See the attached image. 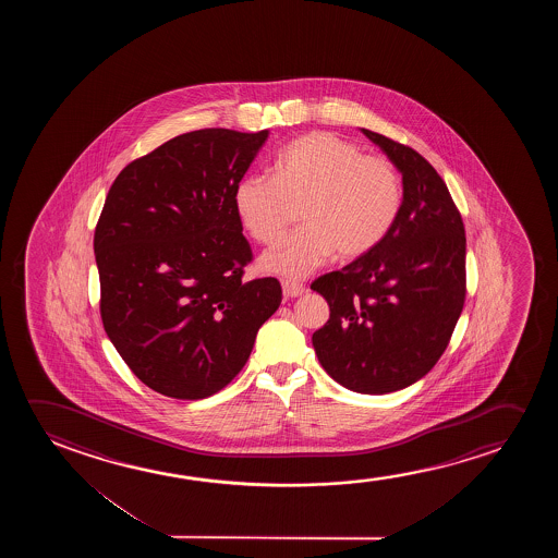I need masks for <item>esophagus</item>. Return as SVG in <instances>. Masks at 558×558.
<instances>
[{"instance_id": "34e87169", "label": "esophagus", "mask_w": 558, "mask_h": 558, "mask_svg": "<svg viewBox=\"0 0 558 558\" xmlns=\"http://www.w3.org/2000/svg\"><path fill=\"white\" fill-rule=\"evenodd\" d=\"M283 298H299L305 293V286L295 282V280H282Z\"/></svg>"}]
</instances>
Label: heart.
Instances as JSON below:
<instances>
[{"label": "heart", "instance_id": "heart-1", "mask_svg": "<svg viewBox=\"0 0 558 558\" xmlns=\"http://www.w3.org/2000/svg\"><path fill=\"white\" fill-rule=\"evenodd\" d=\"M275 177L245 175L234 186V211L259 244H275L301 207L305 222L260 257V267L301 278L337 253L356 259L375 250L395 227L404 189L397 166L364 154L333 133H306L283 146Z\"/></svg>", "mask_w": 558, "mask_h": 558}]
</instances>
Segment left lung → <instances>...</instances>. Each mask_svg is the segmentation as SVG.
Here are the masks:
<instances>
[{"label": "left lung", "mask_w": 558, "mask_h": 558, "mask_svg": "<svg viewBox=\"0 0 558 558\" xmlns=\"http://www.w3.org/2000/svg\"><path fill=\"white\" fill-rule=\"evenodd\" d=\"M362 133L402 173L404 198L381 244L311 283L329 305L313 347L344 389L387 395L420 381L450 343L465 303V227L442 177L420 153Z\"/></svg>", "instance_id": "8db88e82"}]
</instances>
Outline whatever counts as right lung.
I'll use <instances>...</instances> for the list:
<instances>
[{"label":"right lung","mask_w":558,"mask_h":558,"mask_svg":"<svg viewBox=\"0 0 558 558\" xmlns=\"http://www.w3.org/2000/svg\"><path fill=\"white\" fill-rule=\"evenodd\" d=\"M267 137L184 133L131 161L108 191L93 240L100 318L131 372L163 397L227 387L282 303L276 278H242L252 247L234 211V186Z\"/></svg>","instance_id":"1"}]
</instances>
